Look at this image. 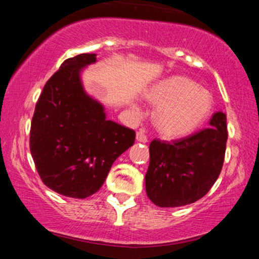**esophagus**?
I'll use <instances>...</instances> for the list:
<instances>
[{"mask_svg":"<svg viewBox=\"0 0 259 259\" xmlns=\"http://www.w3.org/2000/svg\"><path fill=\"white\" fill-rule=\"evenodd\" d=\"M136 140H138L139 142H144V144H146L148 141L146 134H145L144 130H140V132L136 133Z\"/></svg>","mask_w":259,"mask_h":259,"instance_id":"obj_1","label":"esophagus"}]
</instances>
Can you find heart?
<instances>
[{
  "label": "heart",
  "mask_w": 259,
  "mask_h": 259,
  "mask_svg": "<svg viewBox=\"0 0 259 259\" xmlns=\"http://www.w3.org/2000/svg\"><path fill=\"white\" fill-rule=\"evenodd\" d=\"M157 106L154 123L168 136L194 132L207 119L213 108L212 94L186 76L175 75L154 84L146 94Z\"/></svg>",
  "instance_id": "b5f03b06"
}]
</instances>
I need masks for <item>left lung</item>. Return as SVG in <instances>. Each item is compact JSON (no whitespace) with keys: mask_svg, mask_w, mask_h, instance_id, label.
<instances>
[{"mask_svg":"<svg viewBox=\"0 0 259 259\" xmlns=\"http://www.w3.org/2000/svg\"><path fill=\"white\" fill-rule=\"evenodd\" d=\"M227 115L217 112L209 126L173 142L153 140L145 184L158 207H180L203 197L218 179L224 163Z\"/></svg>","mask_w":259,"mask_h":259,"instance_id":"8db88e82","label":"left lung"}]
</instances>
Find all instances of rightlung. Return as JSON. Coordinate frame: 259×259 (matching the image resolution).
<instances>
[{
	"label": "right lung",
	"mask_w": 259,
	"mask_h": 259,
	"mask_svg": "<svg viewBox=\"0 0 259 259\" xmlns=\"http://www.w3.org/2000/svg\"><path fill=\"white\" fill-rule=\"evenodd\" d=\"M94 63L95 53L65 59L44 86L31 120L30 152L41 180L72 198L99 191L135 141L134 130L107 119L102 103L86 94L81 72Z\"/></svg>",
	"instance_id": "1"
}]
</instances>
